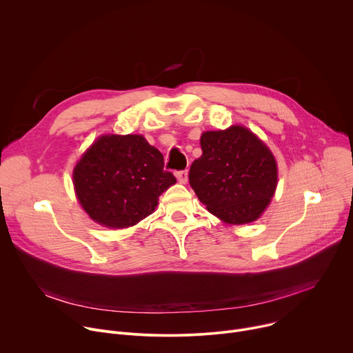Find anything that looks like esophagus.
<instances>
[{"label": "esophagus", "mask_w": 353, "mask_h": 353, "mask_svg": "<svg viewBox=\"0 0 353 353\" xmlns=\"http://www.w3.org/2000/svg\"><path fill=\"white\" fill-rule=\"evenodd\" d=\"M176 176H177V180H179L181 184H185L187 180H188V173H187V170H180V172L176 173Z\"/></svg>", "instance_id": "esophagus-1"}]
</instances>
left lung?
Instances as JSON below:
<instances>
[{"label": "left lung", "instance_id": "1", "mask_svg": "<svg viewBox=\"0 0 353 353\" xmlns=\"http://www.w3.org/2000/svg\"><path fill=\"white\" fill-rule=\"evenodd\" d=\"M203 155L191 163L188 179L207 210L226 223L260 218L275 192L276 162L253 132L233 125L201 135Z\"/></svg>", "mask_w": 353, "mask_h": 353}]
</instances>
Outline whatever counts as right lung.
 Returning a JSON list of instances; mask_svg holds the SVG:
<instances>
[{
	"mask_svg": "<svg viewBox=\"0 0 353 353\" xmlns=\"http://www.w3.org/2000/svg\"><path fill=\"white\" fill-rule=\"evenodd\" d=\"M163 155L142 135H103L74 169L75 192L97 223L123 229L152 214L158 196L176 183Z\"/></svg>",
	"mask_w": 353,
	"mask_h": 353,
	"instance_id": "1",
	"label": "right lung"
}]
</instances>
